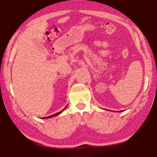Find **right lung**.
I'll return each instance as SVG.
<instances>
[{"instance_id": "right-lung-1", "label": "right lung", "mask_w": 157, "mask_h": 157, "mask_svg": "<svg viewBox=\"0 0 157 157\" xmlns=\"http://www.w3.org/2000/svg\"><path fill=\"white\" fill-rule=\"evenodd\" d=\"M67 107V106H66ZM66 107L64 108V109L65 108H66ZM62 111H63V110H62V111H60V112H58V113H56V114H53V115H51V116H48V117H44V118H51V117H55V116H57V115H59V114H60Z\"/></svg>"}]
</instances>
